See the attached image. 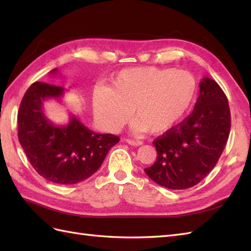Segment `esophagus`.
Returning <instances> with one entry per match:
<instances>
[{"label": "esophagus", "instance_id": "obj_1", "mask_svg": "<svg viewBox=\"0 0 251 251\" xmlns=\"http://www.w3.org/2000/svg\"><path fill=\"white\" fill-rule=\"evenodd\" d=\"M127 143L130 146H134V147H139L142 145V141H139V140H134V139H127L126 140Z\"/></svg>", "mask_w": 251, "mask_h": 251}]
</instances>
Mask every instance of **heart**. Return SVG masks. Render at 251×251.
Masks as SVG:
<instances>
[{"instance_id": "heart-1", "label": "heart", "mask_w": 251, "mask_h": 251, "mask_svg": "<svg viewBox=\"0 0 251 251\" xmlns=\"http://www.w3.org/2000/svg\"><path fill=\"white\" fill-rule=\"evenodd\" d=\"M197 96L193 74L173 68L139 67L120 71L110 87L94 89L93 105L100 124L116 130L132 115L136 134L172 129L184 119Z\"/></svg>"}]
</instances>
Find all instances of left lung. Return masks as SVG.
<instances>
[{"mask_svg":"<svg viewBox=\"0 0 251 251\" xmlns=\"http://www.w3.org/2000/svg\"><path fill=\"white\" fill-rule=\"evenodd\" d=\"M230 129L226 96L216 81L204 77L193 112L153 141L157 158L146 174L164 188H192L216 166Z\"/></svg>","mask_w":251,"mask_h":251,"instance_id":"obj_1","label":"left lung"}]
</instances>
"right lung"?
<instances>
[{
  "label": "right lung",
  "mask_w": 251,
  "mask_h": 251,
  "mask_svg": "<svg viewBox=\"0 0 251 251\" xmlns=\"http://www.w3.org/2000/svg\"><path fill=\"white\" fill-rule=\"evenodd\" d=\"M57 73V68L50 72ZM63 93L61 86L42 82L31 85L19 106L18 139L37 174L54 183L74 184L97 172L120 138L94 132L75 115L67 125L52 124L44 114L43 102L59 100Z\"/></svg>",
  "instance_id": "add662e5"
}]
</instances>
